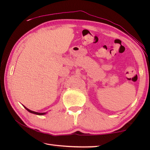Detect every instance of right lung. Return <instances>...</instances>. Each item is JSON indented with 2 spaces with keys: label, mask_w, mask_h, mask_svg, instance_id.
<instances>
[{
  "label": "right lung",
  "mask_w": 150,
  "mask_h": 150,
  "mask_svg": "<svg viewBox=\"0 0 150 150\" xmlns=\"http://www.w3.org/2000/svg\"><path fill=\"white\" fill-rule=\"evenodd\" d=\"M24 107L26 109V110L29 112L30 113H32V114H35V115H45L46 114V112H34V111H32V110H30V109L27 108L26 106H24Z\"/></svg>",
  "instance_id": "1"
}]
</instances>
